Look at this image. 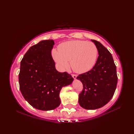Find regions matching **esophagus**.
<instances>
[{
  "mask_svg": "<svg viewBox=\"0 0 134 134\" xmlns=\"http://www.w3.org/2000/svg\"><path fill=\"white\" fill-rule=\"evenodd\" d=\"M72 78H73L74 79H76V77H77V75H75V74H72Z\"/></svg>",
  "mask_w": 134,
  "mask_h": 134,
  "instance_id": "34e87169",
  "label": "esophagus"
}]
</instances>
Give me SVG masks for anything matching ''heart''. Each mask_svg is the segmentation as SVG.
<instances>
[{"label":"heart","instance_id":"heart-1","mask_svg":"<svg viewBox=\"0 0 134 134\" xmlns=\"http://www.w3.org/2000/svg\"><path fill=\"white\" fill-rule=\"evenodd\" d=\"M58 50H52V56L62 69L71 66L75 72L82 74L89 71L94 65L98 50L92 42L72 40L63 42Z\"/></svg>","mask_w":134,"mask_h":134}]
</instances>
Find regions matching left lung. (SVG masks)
<instances>
[{"instance_id": "8db88e82", "label": "left lung", "mask_w": 134, "mask_h": 134, "mask_svg": "<svg viewBox=\"0 0 134 134\" xmlns=\"http://www.w3.org/2000/svg\"><path fill=\"white\" fill-rule=\"evenodd\" d=\"M91 41L98 50L96 63L89 71L76 78L83 86L79 94V104L88 110L98 109L106 105L114 94L118 83L116 67L111 53L99 42Z\"/></svg>"}]
</instances>
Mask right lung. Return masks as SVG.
<instances>
[{
    "mask_svg": "<svg viewBox=\"0 0 134 134\" xmlns=\"http://www.w3.org/2000/svg\"><path fill=\"white\" fill-rule=\"evenodd\" d=\"M55 42L42 40L31 47L22 58L19 74V89L28 103L36 109L51 110L60 104L62 88L74 81L67 72L56 70L51 55Z\"/></svg>",
    "mask_w": 134,
    "mask_h": 134,
    "instance_id": "add662e5",
    "label": "right lung"
}]
</instances>
